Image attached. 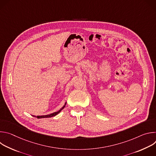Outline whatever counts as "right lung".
Returning <instances> with one entry per match:
<instances>
[{
	"label": "right lung",
	"instance_id": "add662e5",
	"mask_svg": "<svg viewBox=\"0 0 156 156\" xmlns=\"http://www.w3.org/2000/svg\"><path fill=\"white\" fill-rule=\"evenodd\" d=\"M66 102L65 103V104H64V105L62 107V108H60V110H59L58 111H57V112H54V113H52V114H49V115H40V116H37V117H36V116H34V115H33V117H37V119H42V118H49V117H54V116H55V115H57L58 114H59L61 111H62V110L65 107V105H66Z\"/></svg>",
	"mask_w": 156,
	"mask_h": 156
}]
</instances>
